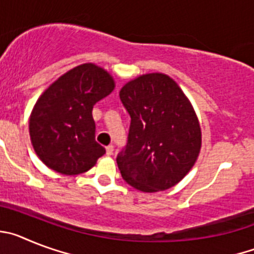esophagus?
I'll list each match as a JSON object with an SVG mask.
<instances>
[{
    "instance_id": "esophagus-1",
    "label": "esophagus",
    "mask_w": 254,
    "mask_h": 254,
    "mask_svg": "<svg viewBox=\"0 0 254 254\" xmlns=\"http://www.w3.org/2000/svg\"><path fill=\"white\" fill-rule=\"evenodd\" d=\"M105 151H107V155H109V156H111V155H113V151H114L113 145H109V146L105 147Z\"/></svg>"
}]
</instances>
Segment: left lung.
Returning <instances> with one entry per match:
<instances>
[{
	"label": "left lung",
	"mask_w": 254,
	"mask_h": 254,
	"mask_svg": "<svg viewBox=\"0 0 254 254\" xmlns=\"http://www.w3.org/2000/svg\"><path fill=\"white\" fill-rule=\"evenodd\" d=\"M131 117L128 141L117 155L122 178L141 192L172 188L198 158L202 133L186 94L164 73H145L121 89Z\"/></svg>",
	"instance_id": "1"
}]
</instances>
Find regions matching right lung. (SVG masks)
Here are the masks:
<instances>
[{
	"label": "right lung",
	"mask_w": 254,
	"mask_h": 254,
	"mask_svg": "<svg viewBox=\"0 0 254 254\" xmlns=\"http://www.w3.org/2000/svg\"><path fill=\"white\" fill-rule=\"evenodd\" d=\"M111 73L94 64L69 69L47 87L29 118L31 145L49 169L76 176L105 154L95 141L93 107L112 93Z\"/></svg>",
	"instance_id": "add662e5"
}]
</instances>
